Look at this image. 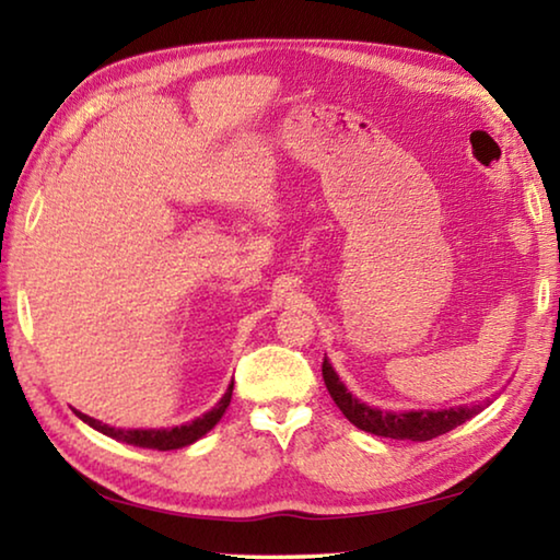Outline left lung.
<instances>
[{
  "instance_id": "left-lung-1",
  "label": "left lung",
  "mask_w": 560,
  "mask_h": 560,
  "mask_svg": "<svg viewBox=\"0 0 560 560\" xmlns=\"http://www.w3.org/2000/svg\"><path fill=\"white\" fill-rule=\"evenodd\" d=\"M324 383L328 387L334 402L340 407L350 422L358 430H365L377 438H390V440H412V442H428L440 438V434L450 432L457 424L471 420L474 415L485 410V405H462L450 407V410H412V412H383L377 407H371L360 402L358 397L346 390V385L340 383L334 368H330L328 358H324Z\"/></svg>"
}]
</instances>
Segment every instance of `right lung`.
Segmentation results:
<instances>
[{
  "label": "right lung",
  "instance_id": "1",
  "mask_svg": "<svg viewBox=\"0 0 560 560\" xmlns=\"http://www.w3.org/2000/svg\"><path fill=\"white\" fill-rule=\"evenodd\" d=\"M232 387H234V381H232L230 387H226V393L222 395V400L217 402L210 412H205L202 417H197V420L179 424V428H170V430H118V428H108V424L93 420V417L83 415V412H79V410H73V412L79 415L83 422L91 424L93 430L108 434V438H113V440L132 444V447H145V450L167 452V450L187 447V444H192V442H197L200 438H205V434L210 432V430L214 428V424L222 420V415H224L226 407H230Z\"/></svg>",
  "mask_w": 560,
  "mask_h": 560
}]
</instances>
